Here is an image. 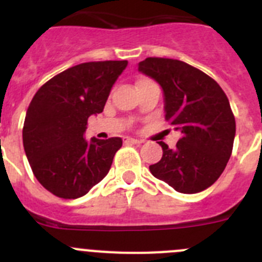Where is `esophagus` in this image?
<instances>
[{
    "label": "esophagus",
    "instance_id": "obj_1",
    "mask_svg": "<svg viewBox=\"0 0 262 262\" xmlns=\"http://www.w3.org/2000/svg\"><path fill=\"white\" fill-rule=\"evenodd\" d=\"M124 143L129 144V143H133V144H136V143H140V140L135 138H124Z\"/></svg>",
    "mask_w": 262,
    "mask_h": 262
}]
</instances>
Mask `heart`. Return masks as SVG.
<instances>
[{"instance_id": "heart-1", "label": "heart", "mask_w": 262, "mask_h": 262, "mask_svg": "<svg viewBox=\"0 0 262 262\" xmlns=\"http://www.w3.org/2000/svg\"><path fill=\"white\" fill-rule=\"evenodd\" d=\"M144 82H149V80H140L138 84H144Z\"/></svg>"}]
</instances>
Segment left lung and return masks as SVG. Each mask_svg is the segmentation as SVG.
Instances as JSON below:
<instances>
[{
    "label": "left lung",
    "instance_id": "8db88e82",
    "mask_svg": "<svg viewBox=\"0 0 262 262\" xmlns=\"http://www.w3.org/2000/svg\"><path fill=\"white\" fill-rule=\"evenodd\" d=\"M138 69L161 86L165 119L182 134L174 149L159 142L163 157L149 170L178 193L205 190L232 154L236 123L228 98L216 81L180 60L147 57Z\"/></svg>",
    "mask_w": 262,
    "mask_h": 262
}]
</instances>
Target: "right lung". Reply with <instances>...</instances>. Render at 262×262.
I'll return each mask as SVG.
<instances>
[{"label": "right lung", "mask_w": 262, "mask_h": 262, "mask_svg": "<svg viewBox=\"0 0 262 262\" xmlns=\"http://www.w3.org/2000/svg\"><path fill=\"white\" fill-rule=\"evenodd\" d=\"M128 61L82 62L46 82L23 124V147L36 180L64 200H76L102 181L122 139L85 140L88 119L102 113Z\"/></svg>", "instance_id": "1"}]
</instances>
